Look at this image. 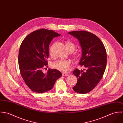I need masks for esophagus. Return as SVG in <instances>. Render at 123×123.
<instances>
[{
    "label": "esophagus",
    "mask_w": 123,
    "mask_h": 123,
    "mask_svg": "<svg viewBox=\"0 0 123 123\" xmlns=\"http://www.w3.org/2000/svg\"><path fill=\"white\" fill-rule=\"evenodd\" d=\"M62 75L63 76H66L67 77V76H68L69 75L68 74H66V73H62Z\"/></svg>",
    "instance_id": "34e87169"
}]
</instances>
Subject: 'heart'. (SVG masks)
Wrapping results in <instances>:
<instances>
[{
    "label": "heart",
    "mask_w": 123,
    "mask_h": 123,
    "mask_svg": "<svg viewBox=\"0 0 123 123\" xmlns=\"http://www.w3.org/2000/svg\"><path fill=\"white\" fill-rule=\"evenodd\" d=\"M65 45L67 50L69 52H73L76 49V45L74 43H72L70 41H66L65 42ZM50 55L51 57L53 58V57L52 48H51L50 49ZM80 53H75L73 55V58L75 60H77L80 57ZM71 65V62L70 61L68 60H58L54 62L53 64V67L55 69L59 70L62 72H67L69 70L70 67Z\"/></svg>",
    "instance_id": "heart-1"
}]
</instances>
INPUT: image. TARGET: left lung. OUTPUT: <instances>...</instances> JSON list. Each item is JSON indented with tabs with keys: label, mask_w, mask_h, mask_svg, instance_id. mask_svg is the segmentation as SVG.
I'll return each instance as SVG.
<instances>
[{
	"label": "left lung",
	"mask_w": 123,
	"mask_h": 123,
	"mask_svg": "<svg viewBox=\"0 0 123 123\" xmlns=\"http://www.w3.org/2000/svg\"><path fill=\"white\" fill-rule=\"evenodd\" d=\"M80 42L82 56L80 65L83 70L77 69L73 71L78 80L72 88L76 92L86 94L98 84L105 70L106 53L105 47L100 39L86 31H76L68 33Z\"/></svg>",
	"instance_id": "obj_1"
}]
</instances>
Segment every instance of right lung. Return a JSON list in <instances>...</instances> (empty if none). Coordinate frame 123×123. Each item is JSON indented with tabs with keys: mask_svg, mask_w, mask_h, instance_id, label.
<instances>
[{
	"mask_svg": "<svg viewBox=\"0 0 123 123\" xmlns=\"http://www.w3.org/2000/svg\"><path fill=\"white\" fill-rule=\"evenodd\" d=\"M60 35L53 30L41 29L27 35L22 42L18 54L20 74L26 85L33 91L42 93L53 88L55 81L62 77L59 70L47 67L49 46L55 37Z\"/></svg>",
	"mask_w": 123,
	"mask_h": 123,
	"instance_id": "add662e5",
	"label": "right lung"
}]
</instances>
